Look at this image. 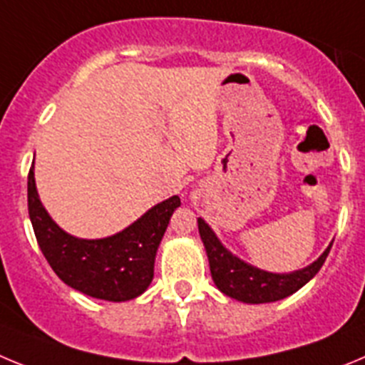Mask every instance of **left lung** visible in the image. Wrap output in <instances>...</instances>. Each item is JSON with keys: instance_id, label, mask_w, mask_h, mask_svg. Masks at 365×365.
<instances>
[{"instance_id": "1", "label": "left lung", "mask_w": 365, "mask_h": 365, "mask_svg": "<svg viewBox=\"0 0 365 365\" xmlns=\"http://www.w3.org/2000/svg\"><path fill=\"white\" fill-rule=\"evenodd\" d=\"M198 231L209 258L215 285L225 297L244 304H269L297 293L298 289L304 287L320 271L333 245H327L326 251L307 267L291 272H271L232 255L203 218H198Z\"/></svg>"}]
</instances>
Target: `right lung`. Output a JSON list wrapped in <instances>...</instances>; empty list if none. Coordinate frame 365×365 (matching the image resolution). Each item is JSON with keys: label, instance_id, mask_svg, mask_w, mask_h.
I'll return each instance as SVG.
<instances>
[{"label": "right lung", "instance_id": "1", "mask_svg": "<svg viewBox=\"0 0 365 365\" xmlns=\"http://www.w3.org/2000/svg\"><path fill=\"white\" fill-rule=\"evenodd\" d=\"M180 203L178 196H170L116 235L78 238L51 218L36 189L34 165L29 173V216L39 249L68 287L100 300L127 302L145 293L160 242Z\"/></svg>", "mask_w": 365, "mask_h": 365}]
</instances>
